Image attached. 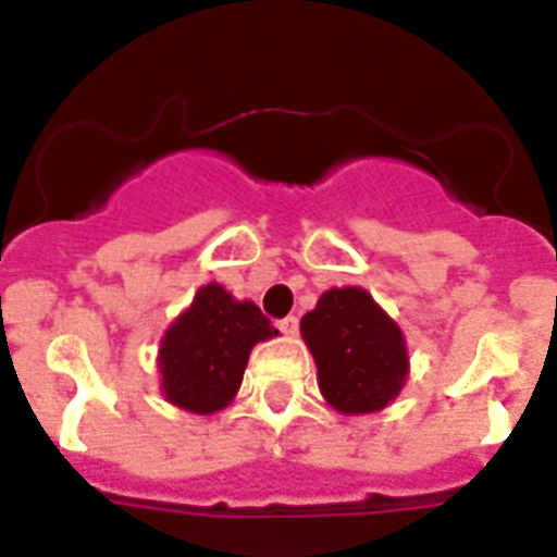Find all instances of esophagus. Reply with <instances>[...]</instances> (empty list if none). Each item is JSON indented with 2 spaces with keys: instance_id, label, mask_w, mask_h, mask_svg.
<instances>
[{
  "instance_id": "34e87169",
  "label": "esophagus",
  "mask_w": 557,
  "mask_h": 557,
  "mask_svg": "<svg viewBox=\"0 0 557 557\" xmlns=\"http://www.w3.org/2000/svg\"><path fill=\"white\" fill-rule=\"evenodd\" d=\"M280 330H283V335H288V338H295L297 330H300V321H297L295 314H288V318L280 321Z\"/></svg>"
}]
</instances>
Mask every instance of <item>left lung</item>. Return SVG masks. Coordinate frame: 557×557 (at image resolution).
<instances>
[{
    "label": "left lung",
    "mask_w": 557,
    "mask_h": 557,
    "mask_svg": "<svg viewBox=\"0 0 557 557\" xmlns=\"http://www.w3.org/2000/svg\"><path fill=\"white\" fill-rule=\"evenodd\" d=\"M300 335L318 367V387L338 413L364 416L396 401L410 372L405 332L367 288L323 292Z\"/></svg>",
    "instance_id": "1"
}]
</instances>
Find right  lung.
Wrapping results in <instances>:
<instances>
[{"label":"right lung","mask_w":557,"mask_h":557,"mask_svg":"<svg viewBox=\"0 0 557 557\" xmlns=\"http://www.w3.org/2000/svg\"><path fill=\"white\" fill-rule=\"evenodd\" d=\"M277 335L260 306L219 283L201 286L161 338V396L187 413H216L234 401L251 349Z\"/></svg>","instance_id":"add662e5"}]
</instances>
